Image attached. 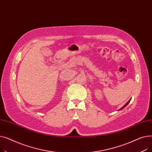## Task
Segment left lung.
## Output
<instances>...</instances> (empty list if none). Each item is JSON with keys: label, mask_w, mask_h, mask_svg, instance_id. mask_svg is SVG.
Instances as JSON below:
<instances>
[{"label": "left lung", "mask_w": 152, "mask_h": 152, "mask_svg": "<svg viewBox=\"0 0 152 152\" xmlns=\"http://www.w3.org/2000/svg\"><path fill=\"white\" fill-rule=\"evenodd\" d=\"M130 101H131V100H129L128 102H127L126 103V104H125V105H124V106H123V107H122V108H121L120 110H121V109H123L124 107H126L127 105H128V103L130 102Z\"/></svg>", "instance_id": "left-lung-1"}]
</instances>
